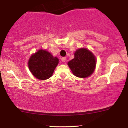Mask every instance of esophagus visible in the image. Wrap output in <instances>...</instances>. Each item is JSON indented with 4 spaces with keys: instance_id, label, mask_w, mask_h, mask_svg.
I'll return each instance as SVG.
<instances>
[{
    "instance_id": "1",
    "label": "esophagus",
    "mask_w": 128,
    "mask_h": 128,
    "mask_svg": "<svg viewBox=\"0 0 128 128\" xmlns=\"http://www.w3.org/2000/svg\"><path fill=\"white\" fill-rule=\"evenodd\" d=\"M61 61H62V62H65V61H66V57H62V58H61Z\"/></svg>"
}]
</instances>
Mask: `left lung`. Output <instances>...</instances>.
Instances as JSON below:
<instances>
[{
    "label": "left lung",
    "instance_id": "left-lung-1",
    "mask_svg": "<svg viewBox=\"0 0 128 128\" xmlns=\"http://www.w3.org/2000/svg\"><path fill=\"white\" fill-rule=\"evenodd\" d=\"M96 64L95 56L86 48L78 49L74 53V58L68 62L73 74L82 78L90 76L94 72Z\"/></svg>",
    "mask_w": 128,
    "mask_h": 128
}]
</instances>
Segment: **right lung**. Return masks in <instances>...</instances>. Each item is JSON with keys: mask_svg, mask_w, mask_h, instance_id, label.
I'll list each match as a JSON object with an SVG mask.
<instances>
[{"mask_svg": "<svg viewBox=\"0 0 128 128\" xmlns=\"http://www.w3.org/2000/svg\"><path fill=\"white\" fill-rule=\"evenodd\" d=\"M58 61L56 57H54L45 50L41 49L30 57L29 68L36 78L46 80L52 76Z\"/></svg>", "mask_w": 128, "mask_h": 128, "instance_id": "obj_1", "label": "right lung"}]
</instances>
